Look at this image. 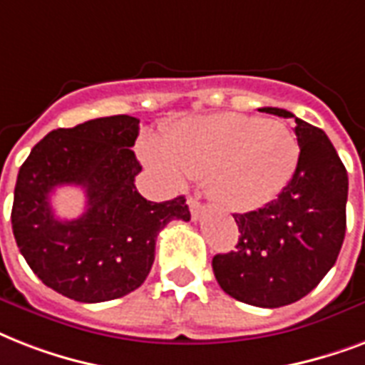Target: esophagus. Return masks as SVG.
I'll return each mask as SVG.
<instances>
[{"label": "esophagus", "instance_id": "obj_1", "mask_svg": "<svg viewBox=\"0 0 365 365\" xmlns=\"http://www.w3.org/2000/svg\"><path fill=\"white\" fill-rule=\"evenodd\" d=\"M188 207H190L192 219H200V215L203 213V203L196 196L188 197Z\"/></svg>", "mask_w": 365, "mask_h": 365}]
</instances>
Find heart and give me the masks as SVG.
I'll list each match as a JSON object with an SVG mask.
<instances>
[{
    "label": "heart",
    "instance_id": "obj_1",
    "mask_svg": "<svg viewBox=\"0 0 365 365\" xmlns=\"http://www.w3.org/2000/svg\"><path fill=\"white\" fill-rule=\"evenodd\" d=\"M140 152L173 182L207 179L215 202L230 211L272 202L299 162L297 138L287 127L244 114L196 118L165 133L162 143L143 140Z\"/></svg>",
    "mask_w": 365,
    "mask_h": 365
}]
</instances>
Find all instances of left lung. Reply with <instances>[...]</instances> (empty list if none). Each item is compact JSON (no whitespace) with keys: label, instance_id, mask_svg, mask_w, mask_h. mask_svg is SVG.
<instances>
[{"label":"left lung","instance_id":"obj_1","mask_svg":"<svg viewBox=\"0 0 365 365\" xmlns=\"http://www.w3.org/2000/svg\"><path fill=\"white\" fill-rule=\"evenodd\" d=\"M262 112L295 118L282 108ZM299 162L278 197L264 207L236 213V251L213 257L225 293L242 303L278 309L303 299L337 261L346 230L349 177L331 140L295 118Z\"/></svg>","mask_w":365,"mask_h":365}]
</instances>
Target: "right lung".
Masks as SVG:
<instances>
[{
    "mask_svg": "<svg viewBox=\"0 0 365 365\" xmlns=\"http://www.w3.org/2000/svg\"><path fill=\"white\" fill-rule=\"evenodd\" d=\"M133 115L89 120L45 135L21 165L11 211L22 257L47 287L80 303L120 299L143 285L168 222L190 221L185 196L148 202L137 192L140 163L131 146ZM84 188L86 213L74 222L54 217L56 185Z\"/></svg>",
    "mask_w": 365,
    "mask_h": 365,
    "instance_id": "right-lung-1",
    "label": "right lung"
}]
</instances>
